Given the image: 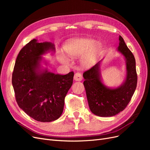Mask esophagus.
Returning <instances> with one entry per match:
<instances>
[{
  "label": "esophagus",
  "mask_w": 150,
  "mask_h": 150,
  "mask_svg": "<svg viewBox=\"0 0 150 150\" xmlns=\"http://www.w3.org/2000/svg\"><path fill=\"white\" fill-rule=\"evenodd\" d=\"M74 79L76 81H81L83 80V76L79 72H76L74 76Z\"/></svg>",
  "instance_id": "1"
}]
</instances>
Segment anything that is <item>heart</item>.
I'll return each mask as SVG.
<instances>
[{
  "mask_svg": "<svg viewBox=\"0 0 150 150\" xmlns=\"http://www.w3.org/2000/svg\"><path fill=\"white\" fill-rule=\"evenodd\" d=\"M95 40L88 38L74 39L67 42L64 46L67 54L72 57H79L83 56L81 63L85 66L92 65L98 57L101 44L96 43ZM62 61L66 64H69L70 61L64 55H61Z\"/></svg>",
  "mask_w": 150,
  "mask_h": 150,
  "instance_id": "heart-1",
  "label": "heart"
}]
</instances>
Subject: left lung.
I'll return each mask as SVG.
<instances>
[{"mask_svg":"<svg viewBox=\"0 0 150 150\" xmlns=\"http://www.w3.org/2000/svg\"><path fill=\"white\" fill-rule=\"evenodd\" d=\"M116 51L123 56L126 62V78L117 88H110L104 84L99 61L91 69L84 72L83 78L89 107L94 115L101 117H111L123 111L129 103L137 85L136 61L133 53L127 47L124 39L119 37Z\"/></svg>","mask_w":150,"mask_h":150,"instance_id":"obj_1","label":"left lung"}]
</instances>
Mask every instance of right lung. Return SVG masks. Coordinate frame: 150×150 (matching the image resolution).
I'll list each match as a JSON object with an SVG mask.
<instances>
[{
	"mask_svg": "<svg viewBox=\"0 0 150 150\" xmlns=\"http://www.w3.org/2000/svg\"><path fill=\"white\" fill-rule=\"evenodd\" d=\"M52 42H38L34 39L22 48L17 57L12 83L16 101L27 115L38 121L57 120L63 111L64 99L71 88L74 72L54 74L42 56L55 52Z\"/></svg>",
	"mask_w": 150,
	"mask_h": 150,
	"instance_id": "obj_1",
	"label": "right lung"
}]
</instances>
